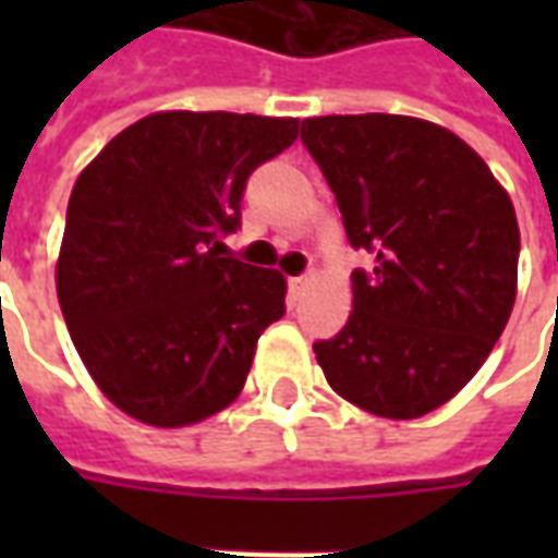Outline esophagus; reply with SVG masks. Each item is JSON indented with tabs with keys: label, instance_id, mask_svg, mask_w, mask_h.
<instances>
[{
	"label": "esophagus",
	"instance_id": "34e87169",
	"mask_svg": "<svg viewBox=\"0 0 558 558\" xmlns=\"http://www.w3.org/2000/svg\"><path fill=\"white\" fill-rule=\"evenodd\" d=\"M316 280L314 271H307V275H302V278H290V290L292 295H304V292L311 290V283Z\"/></svg>",
	"mask_w": 558,
	"mask_h": 558
}]
</instances>
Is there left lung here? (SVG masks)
<instances>
[{
	"mask_svg": "<svg viewBox=\"0 0 558 558\" xmlns=\"http://www.w3.org/2000/svg\"><path fill=\"white\" fill-rule=\"evenodd\" d=\"M352 247V311L314 343L328 386L359 410L410 421L439 410L487 362L517 299L511 196L478 151L415 116L302 122Z\"/></svg>",
	"mask_w": 558,
	"mask_h": 558,
	"instance_id": "obj_1",
	"label": "left lung"
}]
</instances>
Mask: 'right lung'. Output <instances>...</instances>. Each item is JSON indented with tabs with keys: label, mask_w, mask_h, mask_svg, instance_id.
Segmentation results:
<instances>
[{
	"label": "right lung",
	"mask_w": 558,
	"mask_h": 558,
	"mask_svg": "<svg viewBox=\"0 0 558 558\" xmlns=\"http://www.w3.org/2000/svg\"><path fill=\"white\" fill-rule=\"evenodd\" d=\"M299 119L163 110L80 172L56 292L104 398L151 427H191L242 395L256 340L283 316L287 278L220 256L247 175Z\"/></svg>",
	"instance_id": "right-lung-1"
}]
</instances>
